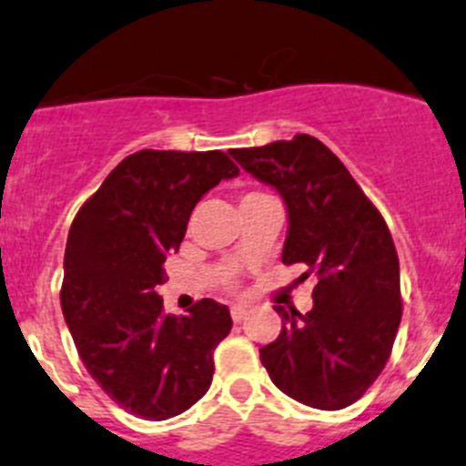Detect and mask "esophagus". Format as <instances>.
Listing matches in <instances>:
<instances>
[{"instance_id":"34e87169","label":"esophagus","mask_w":466,"mask_h":466,"mask_svg":"<svg viewBox=\"0 0 466 466\" xmlns=\"http://www.w3.org/2000/svg\"><path fill=\"white\" fill-rule=\"evenodd\" d=\"M248 316V305H234L232 307V320L234 323H241Z\"/></svg>"}]
</instances>
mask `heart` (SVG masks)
Listing matches in <instances>:
<instances>
[{
    "label": "heart",
    "instance_id": "1",
    "mask_svg": "<svg viewBox=\"0 0 466 466\" xmlns=\"http://www.w3.org/2000/svg\"><path fill=\"white\" fill-rule=\"evenodd\" d=\"M248 196H259V193H248ZM248 196H246V198H248Z\"/></svg>",
    "mask_w": 466,
    "mask_h": 466
}]
</instances>
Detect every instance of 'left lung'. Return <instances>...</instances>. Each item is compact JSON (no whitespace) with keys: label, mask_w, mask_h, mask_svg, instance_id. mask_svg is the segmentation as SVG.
I'll list each match as a JSON object with an SVG mask.
<instances>
[{"label":"left lung","mask_w":466,"mask_h":466,"mask_svg":"<svg viewBox=\"0 0 466 466\" xmlns=\"http://www.w3.org/2000/svg\"><path fill=\"white\" fill-rule=\"evenodd\" d=\"M232 157L284 198L282 264H300V282L316 279L307 314L275 305L284 325L259 348L261 364L291 399L319 410L348 408L385 369L403 314L390 228L339 157L309 134Z\"/></svg>","instance_id":"left-lung-1"}]
</instances>
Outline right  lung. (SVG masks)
<instances>
[{"label":"right lung","instance_id":"1","mask_svg":"<svg viewBox=\"0 0 466 466\" xmlns=\"http://www.w3.org/2000/svg\"><path fill=\"white\" fill-rule=\"evenodd\" d=\"M238 168L225 152L141 150L108 173L72 220L61 309L86 371L141 419L177 417L207 394L229 309L202 298L187 316L164 311L157 287L193 207Z\"/></svg>","mask_w":466,"mask_h":466}]
</instances>
